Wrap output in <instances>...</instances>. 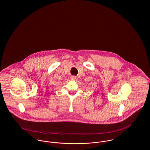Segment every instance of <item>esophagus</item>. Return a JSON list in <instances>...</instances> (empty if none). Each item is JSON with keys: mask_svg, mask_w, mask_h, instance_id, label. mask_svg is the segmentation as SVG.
<instances>
[{"mask_svg": "<svg viewBox=\"0 0 150 150\" xmlns=\"http://www.w3.org/2000/svg\"><path fill=\"white\" fill-rule=\"evenodd\" d=\"M71 79L72 80H76L77 79V77L75 76H71Z\"/></svg>", "mask_w": 150, "mask_h": 150, "instance_id": "obj_1", "label": "esophagus"}]
</instances>
